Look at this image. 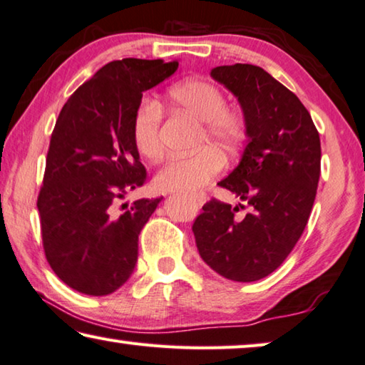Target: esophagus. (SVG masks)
Wrapping results in <instances>:
<instances>
[{"instance_id": "1", "label": "esophagus", "mask_w": 365, "mask_h": 365, "mask_svg": "<svg viewBox=\"0 0 365 365\" xmlns=\"http://www.w3.org/2000/svg\"><path fill=\"white\" fill-rule=\"evenodd\" d=\"M194 202H195V204L199 205V207H202V205H204L205 202H207V195H205L204 192H200V194H195V195H194Z\"/></svg>"}]
</instances>
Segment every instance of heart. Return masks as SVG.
Returning <instances> with one entry per match:
<instances>
[{
    "instance_id": "b5f03b06",
    "label": "heart",
    "mask_w": 365,
    "mask_h": 365,
    "mask_svg": "<svg viewBox=\"0 0 365 365\" xmlns=\"http://www.w3.org/2000/svg\"><path fill=\"white\" fill-rule=\"evenodd\" d=\"M170 101L178 111L186 113L200 124L197 147L207 143L223 152H232L246 139V119L226 108V97L220 87L202 79H189L171 87ZM161 108L155 101H142L133 121L134 145L143 158L160 155ZM223 168V158L213 148H202L189 157H173L160 166L153 186L160 192H197Z\"/></svg>"
}]
</instances>
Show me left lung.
<instances>
[{
  "mask_svg": "<svg viewBox=\"0 0 365 365\" xmlns=\"http://www.w3.org/2000/svg\"><path fill=\"white\" fill-rule=\"evenodd\" d=\"M246 119L242 158L218 186L249 212L212 199L192 231L205 264L232 282H257L283 264L309 222L320 178V137L306 106L254 64L213 68Z\"/></svg>",
  "mask_w": 365,
  "mask_h": 365,
  "instance_id": "obj_1",
  "label": "left lung"
}]
</instances>
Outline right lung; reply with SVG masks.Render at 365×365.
Instances as JSON below:
<instances>
[{"mask_svg":"<svg viewBox=\"0 0 365 365\" xmlns=\"http://www.w3.org/2000/svg\"><path fill=\"white\" fill-rule=\"evenodd\" d=\"M176 69L178 61L161 59L111 61L59 113L37 207L48 264L82 294H111L134 272L139 235L161 199H139L118 212L147 179L133 121L142 93Z\"/></svg>","mask_w":365,"mask_h":365,"instance_id":"1","label":"right lung"}]
</instances>
